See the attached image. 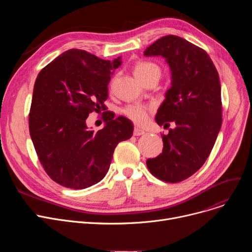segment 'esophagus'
I'll use <instances>...</instances> for the list:
<instances>
[{
  "mask_svg": "<svg viewBox=\"0 0 252 252\" xmlns=\"http://www.w3.org/2000/svg\"><path fill=\"white\" fill-rule=\"evenodd\" d=\"M145 134V131L143 130V129H141V128H139V127H135L134 128V136H142V135H144Z\"/></svg>",
  "mask_w": 252,
  "mask_h": 252,
  "instance_id": "esophagus-1",
  "label": "esophagus"
}]
</instances>
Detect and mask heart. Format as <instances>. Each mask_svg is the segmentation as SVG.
<instances>
[{"label":"heart","instance_id":"b5f03b06","mask_svg":"<svg viewBox=\"0 0 252 252\" xmlns=\"http://www.w3.org/2000/svg\"><path fill=\"white\" fill-rule=\"evenodd\" d=\"M134 72L136 76L142 81V79L147 76L148 74L152 72H157L160 75V69L158 66L152 62H140L135 66ZM150 108L148 106L141 104V103H131L126 105V107L123 109V113L130 119L131 122H134L137 125H144L146 124L147 119H148V114L150 112Z\"/></svg>","mask_w":252,"mask_h":252}]
</instances>
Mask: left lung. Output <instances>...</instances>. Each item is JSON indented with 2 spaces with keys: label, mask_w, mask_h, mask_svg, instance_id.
Segmentation results:
<instances>
[{
  "label": "left lung",
  "mask_w": 252,
  "mask_h": 252,
  "mask_svg": "<svg viewBox=\"0 0 252 252\" xmlns=\"http://www.w3.org/2000/svg\"><path fill=\"white\" fill-rule=\"evenodd\" d=\"M145 56H162L171 71V87L155 116L156 123L176 128L162 135V153L146 161L150 173L178 183L199 169L214 148L221 126V97L218 70L207 53L177 35L157 39Z\"/></svg>",
  "instance_id": "1"
}]
</instances>
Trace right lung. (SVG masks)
<instances>
[{
	"label": "right lung",
	"instance_id": "1",
	"mask_svg": "<svg viewBox=\"0 0 252 252\" xmlns=\"http://www.w3.org/2000/svg\"><path fill=\"white\" fill-rule=\"evenodd\" d=\"M121 64V57L104 60L70 49L37 74L29 116L31 138L47 175L66 188L85 189L100 182L117 144L133 135L131 122L115 118L104 104L111 73ZM94 111H105V126L97 132L85 124Z\"/></svg>",
	"mask_w": 252,
	"mask_h": 252
}]
</instances>
